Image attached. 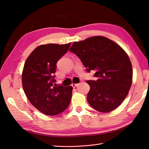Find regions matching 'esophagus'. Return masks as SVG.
Segmentation results:
<instances>
[{
    "instance_id": "1",
    "label": "esophagus",
    "mask_w": 149,
    "mask_h": 149,
    "mask_svg": "<svg viewBox=\"0 0 149 149\" xmlns=\"http://www.w3.org/2000/svg\"><path fill=\"white\" fill-rule=\"evenodd\" d=\"M77 85H78V84H75V83H72V87H73V88L76 87V86H77Z\"/></svg>"
}]
</instances>
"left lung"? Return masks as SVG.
<instances>
[{
	"instance_id": "8db88e82",
	"label": "left lung",
	"mask_w": 149,
	"mask_h": 149,
	"mask_svg": "<svg viewBox=\"0 0 149 149\" xmlns=\"http://www.w3.org/2000/svg\"><path fill=\"white\" fill-rule=\"evenodd\" d=\"M81 59L86 70L95 72L87 100L93 109L109 112L118 107L132 84L133 68L128 55L119 44L103 36L74 42L70 48Z\"/></svg>"
}]
</instances>
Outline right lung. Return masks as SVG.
I'll return each instance as SVG.
<instances>
[{
  "label": "right lung",
  "mask_w": 149,
  "mask_h": 149,
  "mask_svg": "<svg viewBox=\"0 0 149 149\" xmlns=\"http://www.w3.org/2000/svg\"><path fill=\"white\" fill-rule=\"evenodd\" d=\"M70 44L40 45L24 65L22 76L24 92L31 104L45 115L60 113L70 103L72 86L53 84L57 61L68 51Z\"/></svg>",
  "instance_id": "1"
}]
</instances>
